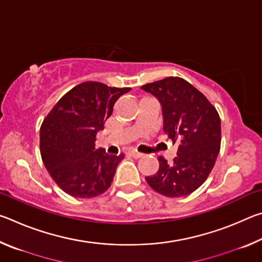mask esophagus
<instances>
[{
  "label": "esophagus",
  "mask_w": 262,
  "mask_h": 262,
  "mask_svg": "<svg viewBox=\"0 0 262 262\" xmlns=\"http://www.w3.org/2000/svg\"><path fill=\"white\" fill-rule=\"evenodd\" d=\"M129 155L134 158H140V157L143 156V154H141L139 151H135V150H129Z\"/></svg>",
  "instance_id": "1"
}]
</instances>
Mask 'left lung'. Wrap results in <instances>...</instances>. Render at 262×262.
I'll return each mask as SVG.
<instances>
[{"label": "left lung", "instance_id": "obj_1", "mask_svg": "<svg viewBox=\"0 0 262 262\" xmlns=\"http://www.w3.org/2000/svg\"><path fill=\"white\" fill-rule=\"evenodd\" d=\"M162 104L164 132L178 151L173 162L159 156L150 187L167 198L193 193L205 183L221 149V119L207 97L181 77L170 76L142 85Z\"/></svg>", "mask_w": 262, "mask_h": 262}]
</instances>
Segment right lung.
I'll use <instances>...</instances> for the list:
<instances>
[{
  "label": "right lung",
  "instance_id": "1",
  "mask_svg": "<svg viewBox=\"0 0 262 262\" xmlns=\"http://www.w3.org/2000/svg\"><path fill=\"white\" fill-rule=\"evenodd\" d=\"M130 88H111L99 82L78 84L54 105L40 127V154L48 173L70 196L89 199L110 188L125 155L96 149L119 97Z\"/></svg>",
  "mask_w": 262,
  "mask_h": 262
}]
</instances>
